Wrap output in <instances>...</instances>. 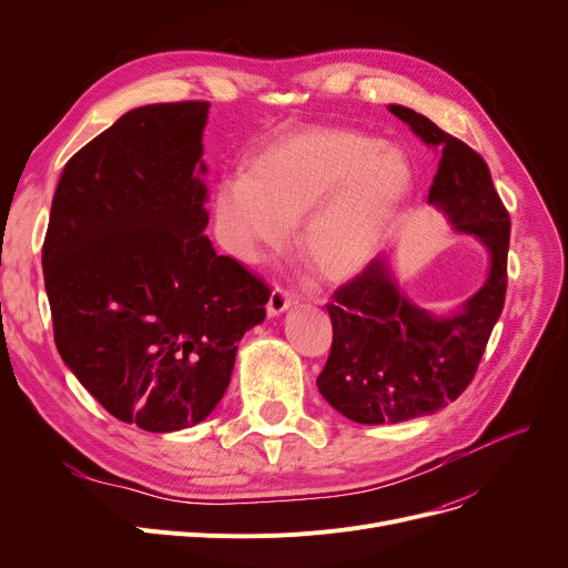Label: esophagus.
<instances>
[{"label":"esophagus","mask_w":568,"mask_h":568,"mask_svg":"<svg viewBox=\"0 0 568 568\" xmlns=\"http://www.w3.org/2000/svg\"><path fill=\"white\" fill-rule=\"evenodd\" d=\"M292 304H294L292 294L285 292V290H281V287H276V290L272 292V296H268L266 313L272 315V317H274V315H281V313H285L287 308H292Z\"/></svg>","instance_id":"34e87169"}]
</instances>
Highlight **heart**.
<instances>
[{"label":"heart","instance_id":"b5f03b06","mask_svg":"<svg viewBox=\"0 0 568 568\" xmlns=\"http://www.w3.org/2000/svg\"><path fill=\"white\" fill-rule=\"evenodd\" d=\"M414 189L398 146L336 126H308L262 146L246 174L225 179L214 197L221 242L257 264L281 251L300 223V253L326 281H347L375 257Z\"/></svg>","mask_w":568,"mask_h":568}]
</instances>
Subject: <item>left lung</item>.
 Masks as SVG:
<instances>
[{
  "label": "left lung",
  "mask_w": 568,
  "mask_h": 568,
  "mask_svg": "<svg viewBox=\"0 0 568 568\" xmlns=\"http://www.w3.org/2000/svg\"><path fill=\"white\" fill-rule=\"evenodd\" d=\"M389 112L442 154L428 204L486 248L490 268L486 283L449 315L409 300L392 251L334 292L326 306L334 343L317 389L336 412L366 426L435 414L467 389L504 308L511 234L486 161L428 116L405 105H389Z\"/></svg>",
  "instance_id": "8db88e82"
}]
</instances>
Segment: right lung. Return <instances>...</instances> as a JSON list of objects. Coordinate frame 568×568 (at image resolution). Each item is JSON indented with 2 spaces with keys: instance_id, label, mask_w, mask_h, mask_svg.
Segmentation results:
<instances>
[{
  "instance_id": "1",
  "label": "right lung",
  "mask_w": 568,
  "mask_h": 568,
  "mask_svg": "<svg viewBox=\"0 0 568 568\" xmlns=\"http://www.w3.org/2000/svg\"><path fill=\"white\" fill-rule=\"evenodd\" d=\"M209 103L126 114L64 165L43 244L54 343L112 416L146 433L204 422L268 287L204 234Z\"/></svg>"
}]
</instances>
